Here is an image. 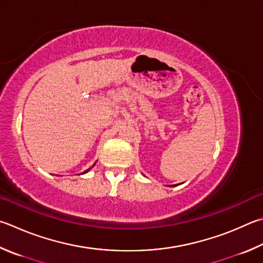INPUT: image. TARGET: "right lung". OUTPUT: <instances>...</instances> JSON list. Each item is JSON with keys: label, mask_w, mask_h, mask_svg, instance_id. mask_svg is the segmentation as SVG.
Masks as SVG:
<instances>
[{"label": "right lung", "mask_w": 263, "mask_h": 263, "mask_svg": "<svg viewBox=\"0 0 263 263\" xmlns=\"http://www.w3.org/2000/svg\"><path fill=\"white\" fill-rule=\"evenodd\" d=\"M88 170H89V169H88ZM88 170H86V171H84V174H85V173H87V171H88Z\"/></svg>", "instance_id": "obj_1"}]
</instances>
